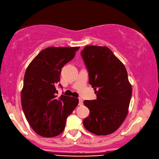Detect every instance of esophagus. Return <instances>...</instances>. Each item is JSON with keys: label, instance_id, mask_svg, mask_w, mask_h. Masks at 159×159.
I'll list each match as a JSON object with an SVG mask.
<instances>
[{"label": "esophagus", "instance_id": "34e87169", "mask_svg": "<svg viewBox=\"0 0 159 159\" xmlns=\"http://www.w3.org/2000/svg\"><path fill=\"white\" fill-rule=\"evenodd\" d=\"M83 105V99L81 98H79V105Z\"/></svg>", "mask_w": 159, "mask_h": 159}]
</instances>
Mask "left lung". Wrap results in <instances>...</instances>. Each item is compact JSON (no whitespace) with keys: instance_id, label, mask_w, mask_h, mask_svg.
<instances>
[{"instance_id":"left-lung-1","label":"left lung","mask_w":159,"mask_h":159,"mask_svg":"<svg viewBox=\"0 0 159 159\" xmlns=\"http://www.w3.org/2000/svg\"><path fill=\"white\" fill-rule=\"evenodd\" d=\"M81 55L89 72V83L97 95L85 100L89 115L83 123L97 135L115 132L125 119L132 95L127 71L122 62L106 46H87Z\"/></svg>"}]
</instances>
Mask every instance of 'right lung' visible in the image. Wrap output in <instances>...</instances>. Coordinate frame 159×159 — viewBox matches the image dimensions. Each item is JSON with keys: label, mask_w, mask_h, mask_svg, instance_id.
I'll return each instance as SVG.
<instances>
[{"label": "right lung", "mask_w": 159, "mask_h": 159, "mask_svg": "<svg viewBox=\"0 0 159 159\" xmlns=\"http://www.w3.org/2000/svg\"><path fill=\"white\" fill-rule=\"evenodd\" d=\"M79 48H47L33 59L26 70L21 91L22 107L30 127L42 137L60 134L67 118L79 103L78 98L61 95L57 99L56 95L61 68L74 58Z\"/></svg>", "instance_id": "add662e5"}]
</instances>
